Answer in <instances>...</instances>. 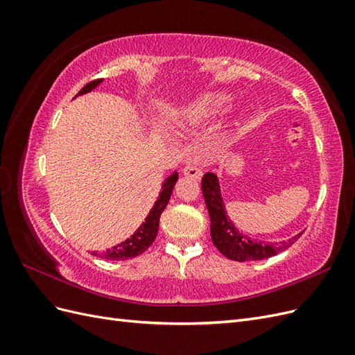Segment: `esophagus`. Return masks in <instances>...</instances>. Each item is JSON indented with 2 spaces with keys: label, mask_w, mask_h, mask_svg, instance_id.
I'll return each instance as SVG.
<instances>
[{
  "label": "esophagus",
  "mask_w": 355,
  "mask_h": 355,
  "mask_svg": "<svg viewBox=\"0 0 355 355\" xmlns=\"http://www.w3.org/2000/svg\"><path fill=\"white\" fill-rule=\"evenodd\" d=\"M184 175L188 176V178L200 180L201 176H202V171H201L200 168H197L196 166H187V167L184 168Z\"/></svg>",
  "instance_id": "obj_1"
}]
</instances>
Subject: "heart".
I'll return each mask as SVG.
<instances>
[{
	"instance_id": "heart-1",
	"label": "heart",
	"mask_w": 355,
	"mask_h": 355,
	"mask_svg": "<svg viewBox=\"0 0 355 355\" xmlns=\"http://www.w3.org/2000/svg\"><path fill=\"white\" fill-rule=\"evenodd\" d=\"M232 101V94L223 90H213L197 96L182 108V125H201L214 120Z\"/></svg>"
}]
</instances>
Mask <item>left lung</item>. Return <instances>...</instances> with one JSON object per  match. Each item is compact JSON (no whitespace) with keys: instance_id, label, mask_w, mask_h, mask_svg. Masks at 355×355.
I'll return each instance as SVG.
<instances>
[{"instance_id":"8db88e82","label":"left lung","mask_w":355,"mask_h":355,"mask_svg":"<svg viewBox=\"0 0 355 355\" xmlns=\"http://www.w3.org/2000/svg\"><path fill=\"white\" fill-rule=\"evenodd\" d=\"M201 189L204 201H206V206L210 214L211 241L216 245V249L223 256H227L228 259L237 262L266 259V257L275 256L282 250L287 249V247L292 245L300 237V234H302L299 232L287 241H282L280 244L252 240L239 228H235L234 222L230 219L222 197L219 178L209 171V173L202 176Z\"/></svg>"}]
</instances>
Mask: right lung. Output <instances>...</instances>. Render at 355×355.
Returning <instances> with one entry per match:
<instances>
[{"mask_svg":"<svg viewBox=\"0 0 355 355\" xmlns=\"http://www.w3.org/2000/svg\"><path fill=\"white\" fill-rule=\"evenodd\" d=\"M101 83H103V78L90 81L89 84L84 85L77 96L90 93L92 90L98 87ZM77 96H75V98H77ZM178 178H179L178 171H175V173H171L163 182V184H161L159 196L157 197V201L154 202L151 211L148 213V216L145 218V222L135 231V234L130 239H127L125 241L111 247V249H106L105 252H101V253L93 252V254L101 257V259H106V261H125V259H130V257L142 254L148 249V247L154 243V240L157 237L159 216L167 206L171 192H173V188L178 182Z\"/></svg>","mask_w":355,"mask_h":355,"instance_id":"add662e5","label":"right lung"}]
</instances>
